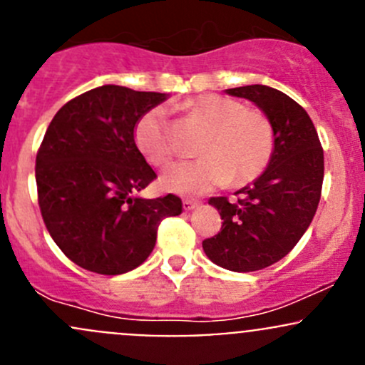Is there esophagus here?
I'll return each mask as SVG.
<instances>
[{
  "label": "esophagus",
  "instance_id": "esophagus-1",
  "mask_svg": "<svg viewBox=\"0 0 365 365\" xmlns=\"http://www.w3.org/2000/svg\"><path fill=\"white\" fill-rule=\"evenodd\" d=\"M197 205H200V201L190 200V197H185V200H183V210H192L196 208Z\"/></svg>",
  "mask_w": 365,
  "mask_h": 365
}]
</instances>
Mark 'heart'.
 I'll return each instance as SVG.
<instances>
[{
	"instance_id": "heart-1",
	"label": "heart",
	"mask_w": 365,
	"mask_h": 365,
	"mask_svg": "<svg viewBox=\"0 0 365 365\" xmlns=\"http://www.w3.org/2000/svg\"><path fill=\"white\" fill-rule=\"evenodd\" d=\"M208 127L200 146L203 159L180 162L162 176V185L180 194H201L231 180L237 185L256 180L270 164L275 148L272 120L261 109L244 108L235 98L208 93L182 106ZM134 141L153 165H165L176 155L168 111L160 106L138 120Z\"/></svg>"
}]
</instances>
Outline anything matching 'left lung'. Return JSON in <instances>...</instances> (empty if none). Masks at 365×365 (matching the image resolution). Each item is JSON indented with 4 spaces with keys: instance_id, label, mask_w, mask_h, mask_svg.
I'll list each match as a JSON object with an SVG mask.
<instances>
[{
    "instance_id": "8db88e82",
    "label": "left lung",
    "mask_w": 365,
    "mask_h": 365,
    "mask_svg": "<svg viewBox=\"0 0 365 365\" xmlns=\"http://www.w3.org/2000/svg\"><path fill=\"white\" fill-rule=\"evenodd\" d=\"M263 109L272 120L275 148L263 175L238 190L240 197H210L224 220L203 240L206 256L233 272H256L277 263L298 244L322 197L323 148L300 104L275 88L251 84L226 90Z\"/></svg>"
}]
</instances>
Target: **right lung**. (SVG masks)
<instances>
[{"instance_id": "1", "label": "right lung", "mask_w": 365, "mask_h": 365, "mask_svg": "<svg viewBox=\"0 0 365 365\" xmlns=\"http://www.w3.org/2000/svg\"><path fill=\"white\" fill-rule=\"evenodd\" d=\"M164 93L125 86L95 88L54 114L36 152V194L47 231L84 270L118 275L153 251L165 217L182 200L135 192L157 178L134 141V127Z\"/></svg>"}]
</instances>
